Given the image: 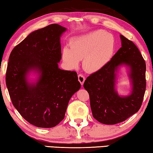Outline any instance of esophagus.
<instances>
[{
    "label": "esophagus",
    "instance_id": "1",
    "mask_svg": "<svg viewBox=\"0 0 153 153\" xmlns=\"http://www.w3.org/2000/svg\"><path fill=\"white\" fill-rule=\"evenodd\" d=\"M78 80L79 82H80V84L82 85V84H84V81H85V76H84L83 74H79L78 75Z\"/></svg>",
    "mask_w": 153,
    "mask_h": 153
}]
</instances>
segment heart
<instances>
[{
  "instance_id": "obj_1",
  "label": "heart",
  "mask_w": 153,
  "mask_h": 153,
  "mask_svg": "<svg viewBox=\"0 0 153 153\" xmlns=\"http://www.w3.org/2000/svg\"><path fill=\"white\" fill-rule=\"evenodd\" d=\"M113 50V36L103 30H95L73 38L70 47L64 48L62 59L66 65L75 69L83 58L84 69L96 72L108 62Z\"/></svg>"
}]
</instances>
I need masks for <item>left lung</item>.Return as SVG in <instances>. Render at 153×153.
Here are the masks:
<instances>
[{"label":"left lung","instance_id":"obj_1","mask_svg":"<svg viewBox=\"0 0 153 153\" xmlns=\"http://www.w3.org/2000/svg\"><path fill=\"white\" fill-rule=\"evenodd\" d=\"M122 47L101 69L91 74L84 83L89 94L91 108L95 120L104 124L122 122L140 110L144 96L146 62L138 48L131 40L120 35ZM131 68L133 91L127 97H120L114 91L115 72L118 66Z\"/></svg>","mask_w":153,"mask_h":153}]
</instances>
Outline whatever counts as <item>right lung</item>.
Instances as JSON below:
<instances>
[{
    "label": "right lung",
    "instance_id": "1",
    "mask_svg": "<svg viewBox=\"0 0 153 153\" xmlns=\"http://www.w3.org/2000/svg\"><path fill=\"white\" fill-rule=\"evenodd\" d=\"M65 27L49 25L31 33L11 51L6 85L13 105L22 117L40 128H52L65 117L71 97L80 88L77 73L58 68L60 37ZM41 73L36 85L26 82L29 70Z\"/></svg>",
    "mask_w": 153,
    "mask_h": 153
}]
</instances>
